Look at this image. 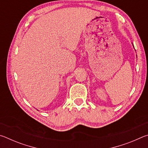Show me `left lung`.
<instances>
[{
  "mask_svg": "<svg viewBox=\"0 0 148 148\" xmlns=\"http://www.w3.org/2000/svg\"><path fill=\"white\" fill-rule=\"evenodd\" d=\"M133 47H134V46H133ZM136 57H137V56H136Z\"/></svg>",
  "mask_w": 148,
  "mask_h": 148,
  "instance_id": "left-lung-1",
  "label": "left lung"
}]
</instances>
